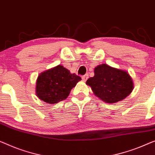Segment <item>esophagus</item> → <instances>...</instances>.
<instances>
[{"label": "esophagus", "mask_w": 155, "mask_h": 155, "mask_svg": "<svg viewBox=\"0 0 155 155\" xmlns=\"http://www.w3.org/2000/svg\"><path fill=\"white\" fill-rule=\"evenodd\" d=\"M88 78H89V75L88 74H85L84 75H83V76H82V80L84 82H85L86 81V80L88 79Z\"/></svg>", "instance_id": "obj_1"}]
</instances>
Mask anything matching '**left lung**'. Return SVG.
Instances as JSON below:
<instances>
[{
  "label": "left lung",
  "instance_id": "obj_1",
  "mask_svg": "<svg viewBox=\"0 0 155 155\" xmlns=\"http://www.w3.org/2000/svg\"><path fill=\"white\" fill-rule=\"evenodd\" d=\"M86 84L91 87L94 95L107 104L124 99L134 89L133 80L127 71L105 64L94 68V76Z\"/></svg>",
  "mask_w": 155,
  "mask_h": 155
}]
</instances>
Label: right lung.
<instances>
[{
    "label": "right lung",
    "instance_id": "right-lung-1",
    "mask_svg": "<svg viewBox=\"0 0 155 155\" xmlns=\"http://www.w3.org/2000/svg\"><path fill=\"white\" fill-rule=\"evenodd\" d=\"M80 80V76L71 73L68 69L59 65L38 75L35 87L36 95L48 104H55L66 99Z\"/></svg>",
    "mask_w": 155,
    "mask_h": 155
}]
</instances>
